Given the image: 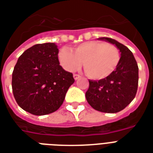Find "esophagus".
Masks as SVG:
<instances>
[{
    "label": "esophagus",
    "instance_id": "34e87169",
    "mask_svg": "<svg viewBox=\"0 0 153 153\" xmlns=\"http://www.w3.org/2000/svg\"><path fill=\"white\" fill-rule=\"evenodd\" d=\"M80 77V76L79 75V74H73V78H74L76 80H78Z\"/></svg>",
    "mask_w": 153,
    "mask_h": 153
}]
</instances>
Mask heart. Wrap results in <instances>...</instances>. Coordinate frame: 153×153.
I'll use <instances>...</instances> for the list:
<instances>
[{
  "label": "heart",
  "mask_w": 153,
  "mask_h": 153,
  "mask_svg": "<svg viewBox=\"0 0 153 153\" xmlns=\"http://www.w3.org/2000/svg\"><path fill=\"white\" fill-rule=\"evenodd\" d=\"M60 65L65 70L72 72L84 68L88 77L100 80L111 75L119 65L120 54L115 45L99 41L85 42L75 48H62L58 53Z\"/></svg>",
  "instance_id": "obj_1"
}]
</instances>
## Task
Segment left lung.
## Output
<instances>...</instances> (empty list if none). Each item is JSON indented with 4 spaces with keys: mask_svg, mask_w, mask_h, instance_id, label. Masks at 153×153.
I'll list each match as a JSON object with an SVG mask.
<instances>
[{
    "mask_svg": "<svg viewBox=\"0 0 153 153\" xmlns=\"http://www.w3.org/2000/svg\"><path fill=\"white\" fill-rule=\"evenodd\" d=\"M115 45L120 53V60L116 70L107 77L88 80L86 100L94 109L107 113H116L132 102L138 87V65L132 53L114 39L100 37Z\"/></svg>",
    "mask_w": 153,
    "mask_h": 153,
    "instance_id": "obj_1",
    "label": "left lung"
}]
</instances>
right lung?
Instances as JSON below:
<instances>
[{
	"mask_svg": "<svg viewBox=\"0 0 153 153\" xmlns=\"http://www.w3.org/2000/svg\"><path fill=\"white\" fill-rule=\"evenodd\" d=\"M55 43L37 44L18 58L12 77L16 103L26 112L43 116L55 112L63 104L73 73L60 65Z\"/></svg>",
	"mask_w": 153,
	"mask_h": 153,
	"instance_id": "add662e5",
	"label": "right lung"
}]
</instances>
